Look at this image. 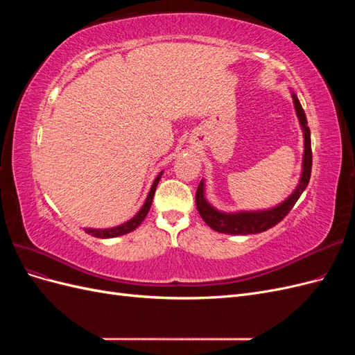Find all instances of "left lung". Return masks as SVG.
Masks as SVG:
<instances>
[{
    "label": "left lung",
    "mask_w": 355,
    "mask_h": 355,
    "mask_svg": "<svg viewBox=\"0 0 355 355\" xmlns=\"http://www.w3.org/2000/svg\"><path fill=\"white\" fill-rule=\"evenodd\" d=\"M293 99L295 112L299 120V125L302 128L304 135V155H302V170H300V178L296 188L293 189L286 200L274 207L263 209V210H239V211H222L218 210L209 202L206 198V182L201 179L196 194L197 210L202 220L209 227L220 234H231V235H249V234H259L266 230L272 228L280 220L284 219L286 214L292 210V207L302 196V192L308 187L311 178V167H313V153H311V133L305 112L302 110L297 96L290 90Z\"/></svg>",
    "instance_id": "left-lung-1"
}]
</instances>
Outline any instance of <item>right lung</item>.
Masks as SVG:
<instances>
[{"mask_svg":"<svg viewBox=\"0 0 355 355\" xmlns=\"http://www.w3.org/2000/svg\"><path fill=\"white\" fill-rule=\"evenodd\" d=\"M163 173H164V170L159 171L158 176L153 182L151 189H149V192H148L144 206L139 209V211L135 214L132 219H128L127 222H124L121 225H116V227H112V228H84V231L87 232L89 235H92V237H96V239H115V237H120V235H124V234L135 231L139 227V225L144 222L149 209H151L155 189H157V185H158V182L161 179V175H163Z\"/></svg>","mask_w":355,"mask_h":355,"instance_id":"add662e5","label":"right lung"}]
</instances>
